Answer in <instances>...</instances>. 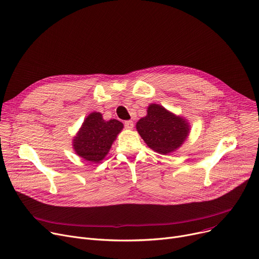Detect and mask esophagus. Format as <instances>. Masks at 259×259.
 Masks as SVG:
<instances>
[{
  "instance_id": "esophagus-1",
  "label": "esophagus",
  "mask_w": 259,
  "mask_h": 259,
  "mask_svg": "<svg viewBox=\"0 0 259 259\" xmlns=\"http://www.w3.org/2000/svg\"><path fill=\"white\" fill-rule=\"evenodd\" d=\"M124 126H125V128H126V129H128V130H131V129H133L134 123L132 122V120H126V122L124 123Z\"/></svg>"
}]
</instances>
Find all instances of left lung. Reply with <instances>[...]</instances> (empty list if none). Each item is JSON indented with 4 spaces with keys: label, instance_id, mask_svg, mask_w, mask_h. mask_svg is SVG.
I'll list each match as a JSON object with an SVG mask.
<instances>
[{
    "label": "left lung",
    "instance_id": "left-lung-1",
    "mask_svg": "<svg viewBox=\"0 0 259 259\" xmlns=\"http://www.w3.org/2000/svg\"><path fill=\"white\" fill-rule=\"evenodd\" d=\"M136 129L148 147L160 154L177 150L189 133L185 118L158 104L149 105L147 115L136 123Z\"/></svg>",
    "mask_w": 259,
    "mask_h": 259
}]
</instances>
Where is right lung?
<instances>
[{
  "mask_svg": "<svg viewBox=\"0 0 259 259\" xmlns=\"http://www.w3.org/2000/svg\"><path fill=\"white\" fill-rule=\"evenodd\" d=\"M123 127L124 125L117 119L105 120L100 112H92L74 137V150L78 156L85 160L100 162L108 154Z\"/></svg>",
  "mask_w": 259,
  "mask_h": 259,
  "instance_id": "add662e5",
  "label": "right lung"
}]
</instances>
